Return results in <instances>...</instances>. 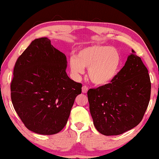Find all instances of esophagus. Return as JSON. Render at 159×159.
I'll use <instances>...</instances> for the list:
<instances>
[{
	"label": "esophagus",
	"mask_w": 159,
	"mask_h": 159,
	"mask_svg": "<svg viewBox=\"0 0 159 159\" xmlns=\"http://www.w3.org/2000/svg\"><path fill=\"white\" fill-rule=\"evenodd\" d=\"M88 90V88L87 87V86H86V85H83V87H82V92H83V93H87Z\"/></svg>",
	"instance_id": "esophagus-1"
}]
</instances>
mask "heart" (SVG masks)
Listing matches in <instances>:
<instances>
[{
  "mask_svg": "<svg viewBox=\"0 0 159 159\" xmlns=\"http://www.w3.org/2000/svg\"><path fill=\"white\" fill-rule=\"evenodd\" d=\"M120 65V55L116 49L111 46L93 45L80 50L78 57L69 58L71 73L79 76L89 69L88 74L93 83L104 85L109 83L116 76Z\"/></svg>",
  "mask_w": 159,
  "mask_h": 159,
  "instance_id": "1",
  "label": "heart"
}]
</instances>
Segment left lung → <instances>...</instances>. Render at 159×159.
<instances>
[{"instance_id":"8db88e82","label":"left lung","mask_w":159,"mask_h":159,"mask_svg":"<svg viewBox=\"0 0 159 159\" xmlns=\"http://www.w3.org/2000/svg\"><path fill=\"white\" fill-rule=\"evenodd\" d=\"M93 123L104 135H118L138 125L149 105L147 67L132 50L124 66L108 84L88 91Z\"/></svg>"}]
</instances>
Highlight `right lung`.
Returning <instances> with one entry per match:
<instances>
[{"label":"right lung","instance_id":"add662e5","mask_svg":"<svg viewBox=\"0 0 159 159\" xmlns=\"http://www.w3.org/2000/svg\"><path fill=\"white\" fill-rule=\"evenodd\" d=\"M66 57L48 38L35 39L18 57L10 84L15 111L29 130L53 134L66 125L82 84L66 73Z\"/></svg>","mask_w":159,"mask_h":159}]
</instances>
